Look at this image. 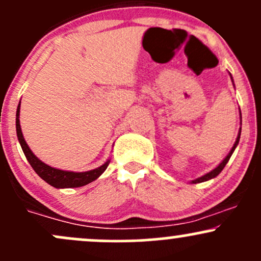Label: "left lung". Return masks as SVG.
Masks as SVG:
<instances>
[{
  "label": "left lung",
  "instance_id": "8db88e82",
  "mask_svg": "<svg viewBox=\"0 0 261 261\" xmlns=\"http://www.w3.org/2000/svg\"><path fill=\"white\" fill-rule=\"evenodd\" d=\"M230 77H231V73H230ZM231 81H232V77H231ZM232 82H234V81H232ZM239 112H240V109H239ZM240 117H241V112H240ZM240 134H241V127L239 128V133H238V138H237V140H235V142H234V146L231 147V150H230V152L227 153V155H226V158H225L224 160L221 161V163L219 164V165L215 167V169H214V170H211L210 172H207V174H205V175H202V176L197 177V179H195V180H191V184L204 182V181L211 180V179H214V177H216V176H218V175L220 174L221 171H223V169H224V167H225V165H226V164H227V161L230 160V158H231L232 152L235 151V149H237L238 144H239V140H240Z\"/></svg>",
  "mask_w": 261,
  "mask_h": 261
}]
</instances>
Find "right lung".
<instances>
[{
	"label": "right lung",
	"instance_id": "right-lung-1",
	"mask_svg": "<svg viewBox=\"0 0 261 261\" xmlns=\"http://www.w3.org/2000/svg\"><path fill=\"white\" fill-rule=\"evenodd\" d=\"M20 105L21 101L18 103L17 111H16V131H17V139L20 141V145L22 147V151H23L24 156H26L27 161L30 163V165L32 166V169L36 171V174L41 177L42 180H45L46 182L50 184L51 186L56 189H70V188H80V186L87 185V184L95 181L97 177H100L102 175V172L108 169L110 160L108 159L105 164H102L100 167H96L94 170H90V171H84V172H76V171H66V170H60L56 167H52L47 164H45L43 161H41L40 159L31 151V149L27 145L26 140L23 138V134H22L21 125H20Z\"/></svg>",
	"mask_w": 261,
	"mask_h": 261
}]
</instances>
